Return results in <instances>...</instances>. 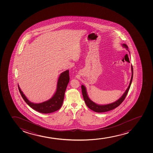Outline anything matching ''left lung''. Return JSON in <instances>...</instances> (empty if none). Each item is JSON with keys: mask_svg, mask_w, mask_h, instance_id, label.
Listing matches in <instances>:
<instances>
[{"mask_svg": "<svg viewBox=\"0 0 153 153\" xmlns=\"http://www.w3.org/2000/svg\"><path fill=\"white\" fill-rule=\"evenodd\" d=\"M122 45L124 48H126V49L128 51V46L126 45V44H122ZM128 52L130 53V51H128ZM131 70H132V76H131V81H130V84H129L128 87L126 89L125 93H123V95L121 96L120 98H119L117 100H116L115 102H112L111 104L104 105H100L97 104L94 102L92 101L90 99L89 97H88L86 87L82 85L81 86L82 94H83V98L85 102L86 103V105H87V107L90 109H91L92 111H94L95 112L102 113L110 111V110H112L113 109L117 107L118 106H119L123 102L126 98L127 94L128 93V90L130 89L131 83H132L133 76V69L132 65H131Z\"/></svg>", "mask_w": 153, "mask_h": 153, "instance_id": "left-lung-1", "label": "left lung"}]
</instances>
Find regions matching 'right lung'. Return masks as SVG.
Masks as SVG:
<instances>
[{
  "mask_svg": "<svg viewBox=\"0 0 153 153\" xmlns=\"http://www.w3.org/2000/svg\"><path fill=\"white\" fill-rule=\"evenodd\" d=\"M69 70H66L60 74V76L58 79L56 91L53 97L49 100L39 104L30 102L21 91L18 84V87L21 97L30 107L40 113L45 114L51 113L57 111L61 107L64 98L65 91L69 82Z\"/></svg>",
  "mask_w": 153,
  "mask_h": 153,
  "instance_id": "obj_1",
  "label": "right lung"
}]
</instances>
